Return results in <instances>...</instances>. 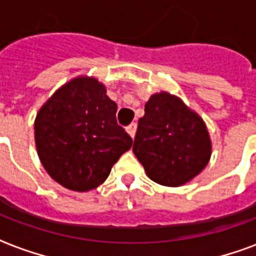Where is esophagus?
<instances>
[{"mask_svg":"<svg viewBox=\"0 0 256 256\" xmlns=\"http://www.w3.org/2000/svg\"><path fill=\"white\" fill-rule=\"evenodd\" d=\"M126 132L130 134V136H132V138H134V136H136V124H128V128H126Z\"/></svg>","mask_w":256,"mask_h":256,"instance_id":"1","label":"esophagus"}]
</instances>
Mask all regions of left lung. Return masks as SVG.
<instances>
[{
	"mask_svg": "<svg viewBox=\"0 0 256 256\" xmlns=\"http://www.w3.org/2000/svg\"><path fill=\"white\" fill-rule=\"evenodd\" d=\"M132 152L154 182L180 186L206 166L210 134L202 118L181 99L154 94L138 120Z\"/></svg>",
	"mask_w": 256,
	"mask_h": 256,
	"instance_id": "8db88e82",
	"label": "left lung"
}]
</instances>
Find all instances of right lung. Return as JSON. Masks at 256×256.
<instances>
[{
    "label": "right lung",
    "mask_w": 256,
    "mask_h": 256,
    "mask_svg": "<svg viewBox=\"0 0 256 256\" xmlns=\"http://www.w3.org/2000/svg\"><path fill=\"white\" fill-rule=\"evenodd\" d=\"M34 140L42 166L64 188L86 192L102 184L132 145L116 122V103L94 78H76L40 108Z\"/></svg>",
    "instance_id": "right-lung-1"
}]
</instances>
